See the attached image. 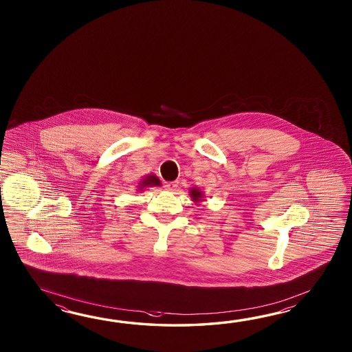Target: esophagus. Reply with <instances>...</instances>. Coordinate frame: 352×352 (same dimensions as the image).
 I'll list each match as a JSON object with an SVG mask.
<instances>
[{"instance_id":"esophagus-1","label":"esophagus","mask_w":352,"mask_h":352,"mask_svg":"<svg viewBox=\"0 0 352 352\" xmlns=\"http://www.w3.org/2000/svg\"><path fill=\"white\" fill-rule=\"evenodd\" d=\"M179 186V181H171V182H165V188L168 191H175Z\"/></svg>"}]
</instances>
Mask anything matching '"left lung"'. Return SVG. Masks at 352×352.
Here are the masks:
<instances>
[{"mask_svg": "<svg viewBox=\"0 0 352 352\" xmlns=\"http://www.w3.org/2000/svg\"><path fill=\"white\" fill-rule=\"evenodd\" d=\"M200 195H201V192H200L197 188H192V190H191V196L194 197V200H197V199L200 197Z\"/></svg>", "mask_w": 352, "mask_h": 352, "instance_id": "obj_1", "label": "left lung"}]
</instances>
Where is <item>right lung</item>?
Listing matches in <instances>:
<instances>
[{"label":"right lung","mask_w":352,"mask_h":352,"mask_svg":"<svg viewBox=\"0 0 352 352\" xmlns=\"http://www.w3.org/2000/svg\"><path fill=\"white\" fill-rule=\"evenodd\" d=\"M148 185H151V186H160V179H158L156 176L151 175V176L146 177V179L141 182V185H140V186L144 187L148 186Z\"/></svg>","instance_id":"obj_1"}]
</instances>
